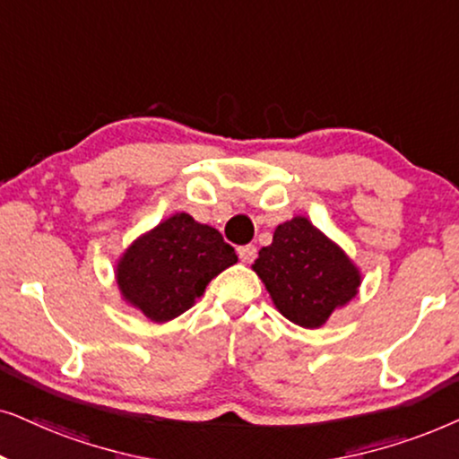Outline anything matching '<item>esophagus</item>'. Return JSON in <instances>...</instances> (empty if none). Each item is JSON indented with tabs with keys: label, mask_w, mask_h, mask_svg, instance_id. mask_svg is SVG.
Returning a JSON list of instances; mask_svg holds the SVG:
<instances>
[{
	"label": "esophagus",
	"mask_w": 459,
	"mask_h": 459,
	"mask_svg": "<svg viewBox=\"0 0 459 459\" xmlns=\"http://www.w3.org/2000/svg\"><path fill=\"white\" fill-rule=\"evenodd\" d=\"M237 254H239L241 262H246V264H249L255 258V246H241L239 249H237Z\"/></svg>",
	"instance_id": "1"
}]
</instances>
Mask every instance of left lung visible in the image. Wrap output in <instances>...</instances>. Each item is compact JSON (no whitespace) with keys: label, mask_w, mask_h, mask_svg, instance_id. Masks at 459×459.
<instances>
[{"label":"left lung","mask_w":459,"mask_h":459,"mask_svg":"<svg viewBox=\"0 0 459 459\" xmlns=\"http://www.w3.org/2000/svg\"><path fill=\"white\" fill-rule=\"evenodd\" d=\"M285 319L307 329L325 325L361 287V271L338 243L304 216L274 229L271 246L252 264Z\"/></svg>","instance_id":"1"}]
</instances>
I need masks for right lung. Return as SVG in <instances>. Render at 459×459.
<instances>
[{"label": "right lung", "mask_w": 459, "mask_h": 459, "mask_svg": "<svg viewBox=\"0 0 459 459\" xmlns=\"http://www.w3.org/2000/svg\"><path fill=\"white\" fill-rule=\"evenodd\" d=\"M235 262V249L213 226L178 212L121 254L115 281L126 304L152 323H168L191 308L207 283Z\"/></svg>", "instance_id": "add662e5"}]
</instances>
